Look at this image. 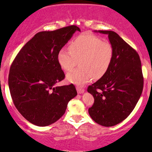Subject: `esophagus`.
<instances>
[{
  "label": "esophagus",
  "mask_w": 152,
  "mask_h": 152,
  "mask_svg": "<svg viewBox=\"0 0 152 152\" xmlns=\"http://www.w3.org/2000/svg\"><path fill=\"white\" fill-rule=\"evenodd\" d=\"M76 89H77V93H79V94H82V93H84V89L82 88V87L77 86Z\"/></svg>",
  "instance_id": "1"
}]
</instances>
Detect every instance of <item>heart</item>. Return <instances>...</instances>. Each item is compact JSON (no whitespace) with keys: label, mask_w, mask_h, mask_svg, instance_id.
<instances>
[{"label":"heart","mask_w":152,"mask_h":152,"mask_svg":"<svg viewBox=\"0 0 152 152\" xmlns=\"http://www.w3.org/2000/svg\"><path fill=\"white\" fill-rule=\"evenodd\" d=\"M113 49L109 43L91 34H82L71 43L70 50L62 48L58 53V61L66 71H70L80 60V67L67 75V80L83 85L99 79L107 72L113 59Z\"/></svg>","instance_id":"heart-1"}]
</instances>
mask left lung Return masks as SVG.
I'll list each match as a JSON object with an SVG mask.
<instances>
[{
	"instance_id": "1",
	"label": "left lung",
	"mask_w": 152,
	"mask_h": 152,
	"mask_svg": "<svg viewBox=\"0 0 152 152\" xmlns=\"http://www.w3.org/2000/svg\"><path fill=\"white\" fill-rule=\"evenodd\" d=\"M95 32L108 35L113 56L107 72L88 87L94 97L88 113L96 123L112 126L125 120L140 99L143 89L141 61L138 53L116 32Z\"/></svg>"
}]
</instances>
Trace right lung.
Here are the masks:
<instances>
[{
    "instance_id": "1",
    "label": "right lung",
    "mask_w": 152,
    "mask_h": 152,
    "mask_svg": "<svg viewBox=\"0 0 152 152\" xmlns=\"http://www.w3.org/2000/svg\"><path fill=\"white\" fill-rule=\"evenodd\" d=\"M80 29L70 26L38 32L20 49L10 67L8 84L15 107L34 125L48 126L65 113L77 95L73 84L56 86L65 75L58 53Z\"/></svg>"
}]
</instances>
